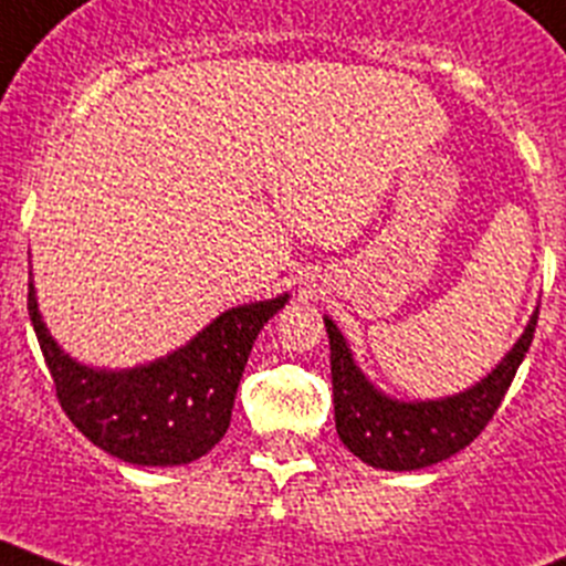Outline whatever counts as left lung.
I'll list each match as a JSON object with an SVG mask.
<instances>
[{"mask_svg": "<svg viewBox=\"0 0 566 566\" xmlns=\"http://www.w3.org/2000/svg\"><path fill=\"white\" fill-rule=\"evenodd\" d=\"M536 321L538 313H533L507 358L473 389L429 403H397L371 389L355 366L344 335L333 321L324 318L333 366L335 429L340 442L366 465L384 471H417L454 457L482 434L502 406L524 353L531 349Z\"/></svg>", "mask_w": 566, "mask_h": 566, "instance_id": "1", "label": "left lung"}]
</instances>
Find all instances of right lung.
<instances>
[{
    "label": "right lung",
    "mask_w": 566,
    "mask_h": 566,
    "mask_svg": "<svg viewBox=\"0 0 566 566\" xmlns=\"http://www.w3.org/2000/svg\"><path fill=\"white\" fill-rule=\"evenodd\" d=\"M284 302L287 295L228 310L177 353L129 371H104L61 353L35 310L33 284L28 287L30 321L64 415L106 454L135 465L200 460L226 437L253 340Z\"/></svg>",
    "instance_id": "add662e5"
}]
</instances>
